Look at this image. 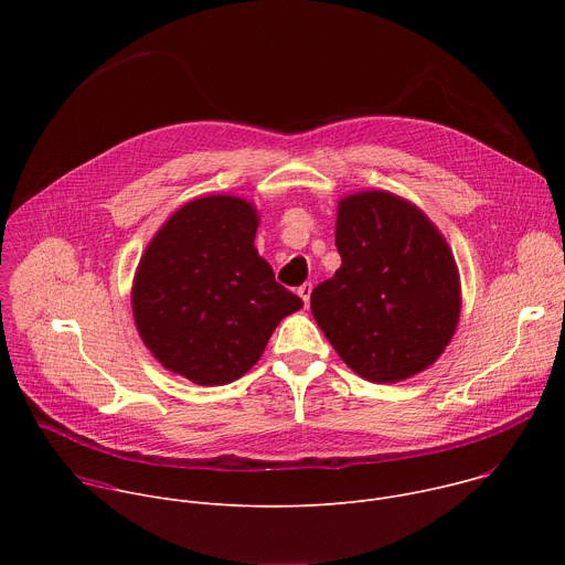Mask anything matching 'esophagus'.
<instances>
[{"label":"esophagus","mask_w":565,"mask_h":565,"mask_svg":"<svg viewBox=\"0 0 565 565\" xmlns=\"http://www.w3.org/2000/svg\"><path fill=\"white\" fill-rule=\"evenodd\" d=\"M310 292H312V284H303V286L297 288V295L303 299L306 306H308V301H310Z\"/></svg>","instance_id":"1"}]
</instances>
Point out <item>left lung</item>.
<instances>
[{
    "instance_id": "left-lung-1",
    "label": "left lung",
    "mask_w": 565,
    "mask_h": 565,
    "mask_svg": "<svg viewBox=\"0 0 565 565\" xmlns=\"http://www.w3.org/2000/svg\"><path fill=\"white\" fill-rule=\"evenodd\" d=\"M342 266L310 295V310L344 364L369 382L429 369L451 342L462 290L454 253L434 221L386 190L338 201Z\"/></svg>"
}]
</instances>
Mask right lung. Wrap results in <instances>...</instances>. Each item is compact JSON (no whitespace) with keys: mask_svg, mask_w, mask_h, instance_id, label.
Segmentation results:
<instances>
[{"mask_svg":"<svg viewBox=\"0 0 565 565\" xmlns=\"http://www.w3.org/2000/svg\"><path fill=\"white\" fill-rule=\"evenodd\" d=\"M259 212L234 194L196 196L147 244L131 284L136 331L168 371L201 386L248 373L303 301L259 257Z\"/></svg>","mask_w":565,"mask_h":565,"instance_id":"add662e5","label":"right lung"}]
</instances>
